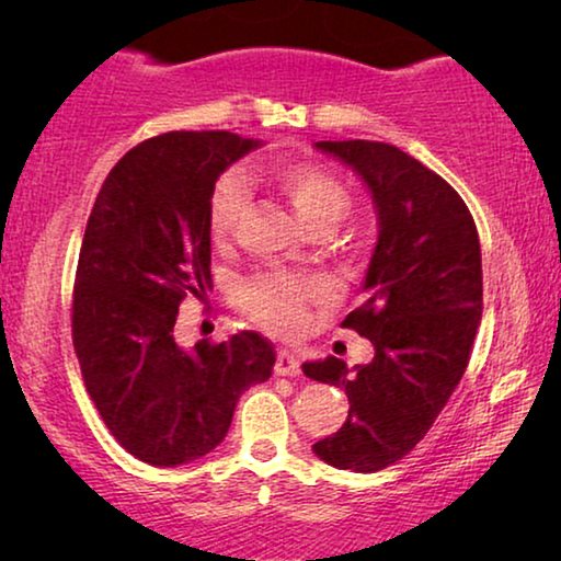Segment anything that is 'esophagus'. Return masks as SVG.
Masks as SVG:
<instances>
[{"instance_id": "obj_1", "label": "esophagus", "mask_w": 561, "mask_h": 561, "mask_svg": "<svg viewBox=\"0 0 561 561\" xmlns=\"http://www.w3.org/2000/svg\"><path fill=\"white\" fill-rule=\"evenodd\" d=\"M275 373H278V375H290V378H294V375L301 373V363H298V357L294 355V352L280 350L278 352V359H275Z\"/></svg>"}]
</instances>
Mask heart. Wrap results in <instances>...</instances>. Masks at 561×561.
Masks as SVG:
<instances>
[{
	"label": "heart",
	"instance_id": "heart-1",
	"mask_svg": "<svg viewBox=\"0 0 561 561\" xmlns=\"http://www.w3.org/2000/svg\"><path fill=\"white\" fill-rule=\"evenodd\" d=\"M271 179L290 209L311 232H329L352 209V196L340 179L327 168L313 163H275ZM250 206V186L240 173H225L209 198V234L214 242H225L240 227ZM319 296V283L301 275L263 273L242 288L240 301L244 311L260 327L273 332H296L306 319V304Z\"/></svg>",
	"mask_w": 561,
	"mask_h": 561
}]
</instances>
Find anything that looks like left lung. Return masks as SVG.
<instances>
[{"mask_svg":"<svg viewBox=\"0 0 561 561\" xmlns=\"http://www.w3.org/2000/svg\"><path fill=\"white\" fill-rule=\"evenodd\" d=\"M313 148L363 179L378 214L365 301L342 321L373 342L375 357L355 367L332 355L304 363L311 380L350 398L347 421L313 455L340 470L378 472L424 439L470 363L482 317L480 237L462 196L396 145Z\"/></svg>","mask_w":561,"mask_h":561,"instance_id":"1","label":"left lung"}]
</instances>
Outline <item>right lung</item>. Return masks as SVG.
Masks as SVG:
<instances>
[{"label": "right lung", "instance_id": "obj_1", "mask_svg": "<svg viewBox=\"0 0 561 561\" xmlns=\"http://www.w3.org/2000/svg\"><path fill=\"white\" fill-rule=\"evenodd\" d=\"M227 129L150 137L112 168L91 209L73 286V347L106 428L129 455L179 467L219 447L234 405L273 375L257 332L183 350L181 301L211 288L209 198L260 148Z\"/></svg>", "mask_w": 561, "mask_h": 561}]
</instances>
